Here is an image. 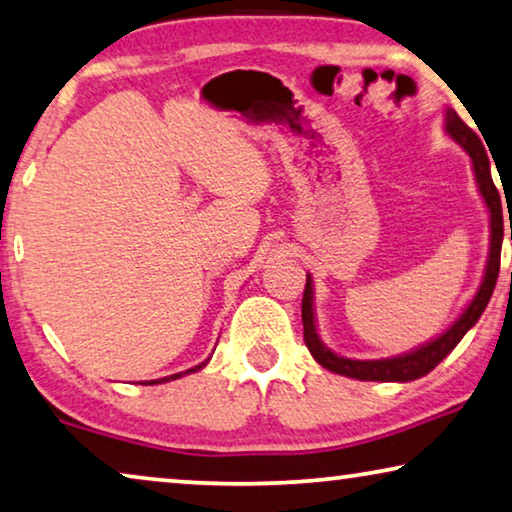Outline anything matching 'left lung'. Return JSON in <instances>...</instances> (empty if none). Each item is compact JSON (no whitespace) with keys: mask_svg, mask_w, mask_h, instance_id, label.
<instances>
[{"mask_svg":"<svg viewBox=\"0 0 512 512\" xmlns=\"http://www.w3.org/2000/svg\"><path fill=\"white\" fill-rule=\"evenodd\" d=\"M446 131L460 147L467 151L471 163H474L476 181L480 188V195L490 209L492 220V239H490V259H487V269L483 285H480L474 301L469 303V308L462 312L460 319L448 329L444 335H439L437 340L427 342L416 352H409L404 356L395 358H381V361H352V358H342L333 354L331 349H326L319 340L315 329V315H312V282L310 276L305 280L303 289V303H301V317H303V340L308 345L310 354L315 356L319 365H324L326 370L338 372V375L361 379V381H411L427 375V372L437 368L444 358L453 352L457 342L464 338L471 326L478 322V317L483 315L487 303L492 299L494 285L499 278V264H501V241H503V211H501V197L499 190L492 181L490 172V154H487L485 144L480 142V137L457 117L455 110L446 112ZM510 241H512V225H510Z\"/></svg>","mask_w":512,"mask_h":512,"instance_id":"8db88e82","label":"left lung"}]
</instances>
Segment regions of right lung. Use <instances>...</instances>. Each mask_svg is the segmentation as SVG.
<instances>
[{"instance_id": "obj_1", "label": "right lung", "mask_w": 512, "mask_h": 512, "mask_svg": "<svg viewBox=\"0 0 512 512\" xmlns=\"http://www.w3.org/2000/svg\"><path fill=\"white\" fill-rule=\"evenodd\" d=\"M202 365L204 363H200V365H195V368H190L188 372H197V370H200L202 368ZM177 377H181V372H179V375H172V377H165V379H158V381H151V384H160V381H170V379H177Z\"/></svg>"}]
</instances>
